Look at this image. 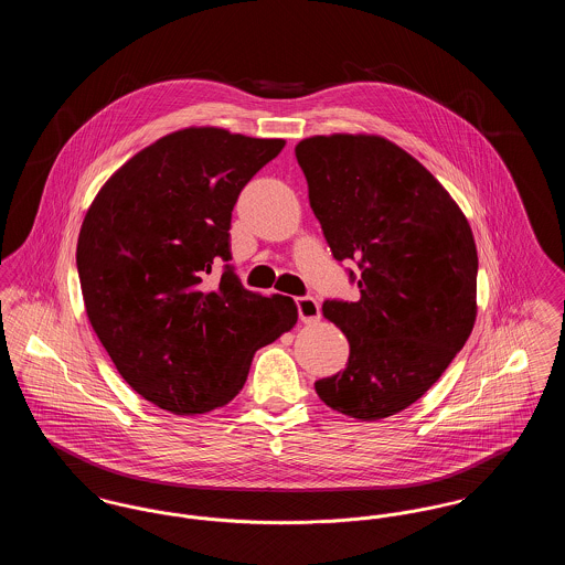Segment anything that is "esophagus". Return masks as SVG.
Masks as SVG:
<instances>
[{
    "instance_id": "1",
    "label": "esophagus",
    "mask_w": 565,
    "mask_h": 565,
    "mask_svg": "<svg viewBox=\"0 0 565 565\" xmlns=\"http://www.w3.org/2000/svg\"><path fill=\"white\" fill-rule=\"evenodd\" d=\"M296 307H298V318H300V322H320L322 309H320V302H318L313 296H300V298H296Z\"/></svg>"
}]
</instances>
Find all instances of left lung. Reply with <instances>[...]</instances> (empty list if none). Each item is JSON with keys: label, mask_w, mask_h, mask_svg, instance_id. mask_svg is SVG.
Returning a JSON list of instances; mask_svg holds the SVG:
<instances>
[{"label": "left lung", "mask_w": 565, "mask_h": 565, "mask_svg": "<svg viewBox=\"0 0 565 565\" xmlns=\"http://www.w3.org/2000/svg\"><path fill=\"white\" fill-rule=\"evenodd\" d=\"M332 256L358 263L360 298L323 300L350 341L345 371L316 381L330 408L376 422L419 401L477 320L470 224L419 161L376 135H316L296 146Z\"/></svg>", "instance_id": "obj_1"}]
</instances>
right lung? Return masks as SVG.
<instances>
[{
	"instance_id": "right-lung-1",
	"label": "right lung",
	"mask_w": 565,
	"mask_h": 565,
	"mask_svg": "<svg viewBox=\"0 0 565 565\" xmlns=\"http://www.w3.org/2000/svg\"><path fill=\"white\" fill-rule=\"evenodd\" d=\"M284 139L215 127L164 135L125 162L84 215L76 265L86 316L122 379L175 415L231 403L254 353L296 320L290 296L245 290L231 214Z\"/></svg>"
}]
</instances>
